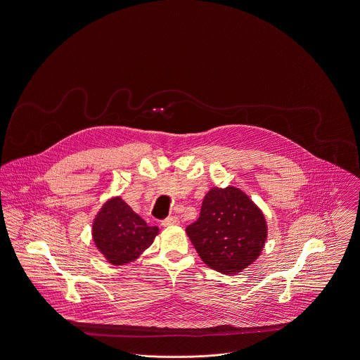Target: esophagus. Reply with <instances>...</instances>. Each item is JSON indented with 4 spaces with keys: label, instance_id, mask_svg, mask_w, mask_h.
Segmentation results:
<instances>
[{
    "label": "esophagus",
    "instance_id": "esophagus-1",
    "mask_svg": "<svg viewBox=\"0 0 360 360\" xmlns=\"http://www.w3.org/2000/svg\"><path fill=\"white\" fill-rule=\"evenodd\" d=\"M162 226H172V225H179V218L178 217H168L161 222Z\"/></svg>",
    "mask_w": 360,
    "mask_h": 360
}]
</instances>
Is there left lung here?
<instances>
[{
  "instance_id": "8db88e82",
  "label": "left lung",
  "mask_w": 360,
  "mask_h": 360,
  "mask_svg": "<svg viewBox=\"0 0 360 360\" xmlns=\"http://www.w3.org/2000/svg\"><path fill=\"white\" fill-rule=\"evenodd\" d=\"M202 262L224 275H236L259 255L268 238L264 212L243 191L211 188L199 219L186 228Z\"/></svg>"
}]
</instances>
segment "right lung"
<instances>
[{"mask_svg":"<svg viewBox=\"0 0 360 360\" xmlns=\"http://www.w3.org/2000/svg\"><path fill=\"white\" fill-rule=\"evenodd\" d=\"M159 235L158 226H149L120 196L108 200L92 224L96 248L112 265L135 261Z\"/></svg>","mask_w":360,"mask_h":360,"instance_id":"obj_1","label":"right lung"}]
</instances>
